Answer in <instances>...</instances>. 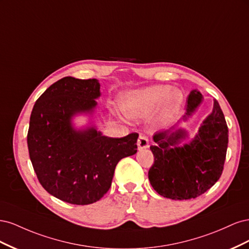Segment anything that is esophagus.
Here are the masks:
<instances>
[{"mask_svg": "<svg viewBox=\"0 0 249 249\" xmlns=\"http://www.w3.org/2000/svg\"><path fill=\"white\" fill-rule=\"evenodd\" d=\"M137 145H138L139 149L148 147V139L144 136V135H140L138 138V141H137Z\"/></svg>", "mask_w": 249, "mask_h": 249, "instance_id": "obj_1", "label": "esophagus"}]
</instances>
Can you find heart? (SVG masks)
Masks as SVG:
<instances>
[{
	"label": "heart",
	"mask_w": 249,
	"mask_h": 249,
	"mask_svg": "<svg viewBox=\"0 0 249 249\" xmlns=\"http://www.w3.org/2000/svg\"><path fill=\"white\" fill-rule=\"evenodd\" d=\"M183 102V93L168 85H155L126 93L122 108L130 117H146L160 106L161 115L175 111Z\"/></svg>",
	"instance_id": "b5f03b06"
}]
</instances>
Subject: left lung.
Wrapping results in <instances>:
<instances>
[{"label": "left lung", "mask_w": 249, "mask_h": 249, "mask_svg": "<svg viewBox=\"0 0 249 249\" xmlns=\"http://www.w3.org/2000/svg\"><path fill=\"white\" fill-rule=\"evenodd\" d=\"M202 101L197 90H192L187 100L188 117ZM178 122L167 130L154 135L155 145L150 146L154 164L148 170V179L154 189L162 196L186 200L195 198L214 186L222 175L229 143V129L219 104L214 100L211 114L203 120L198 133L184 145L187 132L176 129Z\"/></svg>", "instance_id": "8db88e82"}]
</instances>
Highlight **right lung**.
<instances>
[{"instance_id":"right-lung-1","label":"right lung","mask_w":249,"mask_h":249,"mask_svg":"<svg viewBox=\"0 0 249 249\" xmlns=\"http://www.w3.org/2000/svg\"><path fill=\"white\" fill-rule=\"evenodd\" d=\"M100 87L96 79L65 77L39 96L30 117L27 142L37 178L53 196L71 205L100 200L117 163L137 153V133L110 138L93 126H72L73 115L93 112Z\"/></svg>"}]
</instances>
